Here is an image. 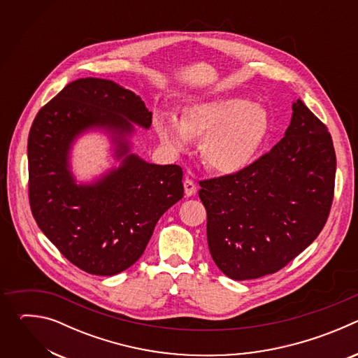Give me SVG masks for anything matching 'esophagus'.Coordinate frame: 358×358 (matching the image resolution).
<instances>
[{
    "label": "esophagus",
    "instance_id": "obj_1",
    "mask_svg": "<svg viewBox=\"0 0 358 358\" xmlns=\"http://www.w3.org/2000/svg\"><path fill=\"white\" fill-rule=\"evenodd\" d=\"M184 189H185V195L191 196L196 192V184L191 178H185L184 180Z\"/></svg>",
    "mask_w": 358,
    "mask_h": 358
}]
</instances>
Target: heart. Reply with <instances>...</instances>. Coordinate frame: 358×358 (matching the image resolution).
<instances>
[{"instance_id": "heart-1", "label": "heart", "mask_w": 358, "mask_h": 358, "mask_svg": "<svg viewBox=\"0 0 358 358\" xmlns=\"http://www.w3.org/2000/svg\"><path fill=\"white\" fill-rule=\"evenodd\" d=\"M269 120L266 112L242 99L218 97L187 106L178 124L170 117L156 122L164 145L182 151L188 140L201 138L203 164L221 174H232L246 167L261 147Z\"/></svg>"}]
</instances>
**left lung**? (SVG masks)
Returning a JSON list of instances; mask_svg holds the SVG:
<instances>
[{"label": "left lung", "instance_id": "1", "mask_svg": "<svg viewBox=\"0 0 358 358\" xmlns=\"http://www.w3.org/2000/svg\"><path fill=\"white\" fill-rule=\"evenodd\" d=\"M285 137L242 170L201 180L207 236L217 266L234 280L275 273L327 222L336 152L326 124L300 99Z\"/></svg>", "mask_w": 358, "mask_h": 358}]
</instances>
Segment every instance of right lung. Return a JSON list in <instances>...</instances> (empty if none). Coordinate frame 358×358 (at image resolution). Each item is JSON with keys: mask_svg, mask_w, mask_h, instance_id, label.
<instances>
[{"mask_svg": "<svg viewBox=\"0 0 358 358\" xmlns=\"http://www.w3.org/2000/svg\"><path fill=\"white\" fill-rule=\"evenodd\" d=\"M130 122L151 124V112L137 94L108 79L82 78L41 108L29 130L32 215L64 257L90 275L113 276L130 268L160 217L184 195L180 166L148 164L133 155L96 184L73 182L68 170L72 140L92 126L130 133ZM119 144L123 156L127 147Z\"/></svg>", "mask_w": 358, "mask_h": 358, "instance_id": "obj_1", "label": "right lung"}]
</instances>
